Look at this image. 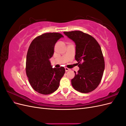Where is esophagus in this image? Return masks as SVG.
I'll return each mask as SVG.
<instances>
[{
    "label": "esophagus",
    "mask_w": 126,
    "mask_h": 126,
    "mask_svg": "<svg viewBox=\"0 0 126 126\" xmlns=\"http://www.w3.org/2000/svg\"><path fill=\"white\" fill-rule=\"evenodd\" d=\"M65 70H66V71H68L70 70V69H69V68H68L67 67H65Z\"/></svg>",
    "instance_id": "obj_1"
}]
</instances>
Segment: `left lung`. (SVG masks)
<instances>
[{"mask_svg": "<svg viewBox=\"0 0 126 126\" xmlns=\"http://www.w3.org/2000/svg\"><path fill=\"white\" fill-rule=\"evenodd\" d=\"M64 34L76 44L75 59L79 70L71 79L74 88L82 93L94 90L99 85L105 69V60L97 41L81 31L64 32Z\"/></svg>", "mask_w": 126, "mask_h": 126, "instance_id": "8db88e82", "label": "left lung"}]
</instances>
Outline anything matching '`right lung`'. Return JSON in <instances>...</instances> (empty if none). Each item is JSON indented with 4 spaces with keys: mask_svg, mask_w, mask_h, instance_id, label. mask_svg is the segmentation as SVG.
<instances>
[{
    "mask_svg": "<svg viewBox=\"0 0 126 126\" xmlns=\"http://www.w3.org/2000/svg\"><path fill=\"white\" fill-rule=\"evenodd\" d=\"M63 36L58 32L45 33L30 44L26 58V71L32 88L43 94L54 93L65 72L63 67L52 68L49 59L54 55L56 42Z\"/></svg>",
    "mask_w": 126,
    "mask_h": 126,
    "instance_id": "obj_1",
    "label": "right lung"
}]
</instances>
